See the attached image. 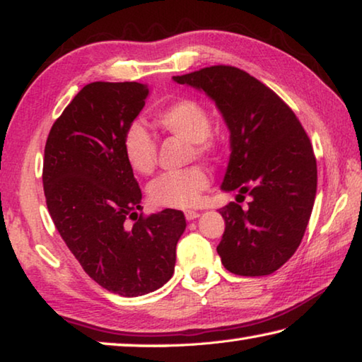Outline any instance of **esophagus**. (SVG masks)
I'll list each match as a JSON object with an SVG mask.
<instances>
[{"mask_svg":"<svg viewBox=\"0 0 362 362\" xmlns=\"http://www.w3.org/2000/svg\"><path fill=\"white\" fill-rule=\"evenodd\" d=\"M199 217V212H196V211H185V218L188 220H194V218H198Z\"/></svg>","mask_w":362,"mask_h":362,"instance_id":"obj_1","label":"esophagus"}]
</instances>
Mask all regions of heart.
Here are the masks:
<instances>
[{
    "instance_id": "heart-1",
    "label": "heart",
    "mask_w": 362,
    "mask_h": 362,
    "mask_svg": "<svg viewBox=\"0 0 362 362\" xmlns=\"http://www.w3.org/2000/svg\"><path fill=\"white\" fill-rule=\"evenodd\" d=\"M156 126L163 132L193 144L201 158H214L218 140L211 132L209 112L193 99H179L159 108L155 115ZM122 153L127 164L137 174H151L156 164V142L142 122H132L122 136ZM211 177L201 166L175 173H166L148 187L150 201L158 207L187 209L198 204L203 192L209 188Z\"/></svg>"
}]
</instances>
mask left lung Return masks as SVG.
I'll use <instances>...</instances> for the list:
<instances>
[{
	"label": "left lung",
	"mask_w": 362,
	"mask_h": 362,
	"mask_svg": "<svg viewBox=\"0 0 362 362\" xmlns=\"http://www.w3.org/2000/svg\"><path fill=\"white\" fill-rule=\"evenodd\" d=\"M174 81L216 102L231 145L222 189L250 196L247 209H220L223 267L240 276L272 274L300 246L315 204L316 158L303 126L276 93L236 66H206Z\"/></svg>",
	"instance_id": "1"
}]
</instances>
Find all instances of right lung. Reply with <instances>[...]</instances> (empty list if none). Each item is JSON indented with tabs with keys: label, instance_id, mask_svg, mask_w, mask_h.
I'll use <instances>...</instances> for the list:
<instances>
[{
	"label": "right lung",
	"instance_id": "1",
	"mask_svg": "<svg viewBox=\"0 0 362 362\" xmlns=\"http://www.w3.org/2000/svg\"><path fill=\"white\" fill-rule=\"evenodd\" d=\"M148 93L136 81L86 84L52 124L42 163L47 211L66 247L97 284L122 297L168 283L187 226L182 211L139 214L142 192L122 136Z\"/></svg>",
	"mask_w": 362,
	"mask_h": 362
}]
</instances>
